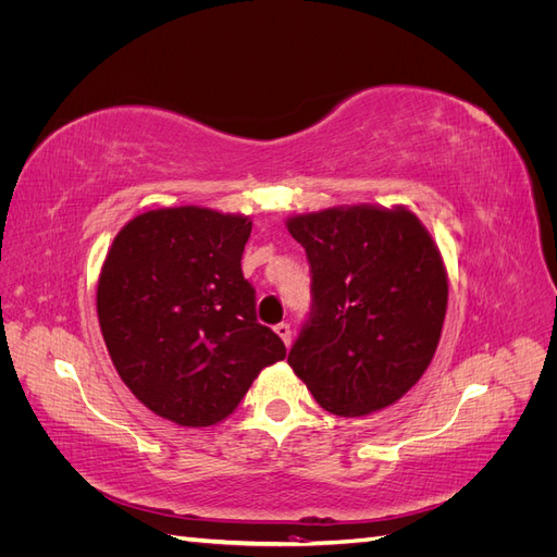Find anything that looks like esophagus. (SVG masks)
Listing matches in <instances>:
<instances>
[{"label":"esophagus","mask_w":557,"mask_h":557,"mask_svg":"<svg viewBox=\"0 0 557 557\" xmlns=\"http://www.w3.org/2000/svg\"><path fill=\"white\" fill-rule=\"evenodd\" d=\"M274 330H276V334L281 336V339H283V344H285V346H290V339H293V330H290V325H288V323H278Z\"/></svg>","instance_id":"34e87169"}]
</instances>
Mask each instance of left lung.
I'll list each match as a JSON object with an SVG mask.
<instances>
[{
	"label": "left lung",
	"mask_w": 557,
	"mask_h": 557,
	"mask_svg": "<svg viewBox=\"0 0 557 557\" xmlns=\"http://www.w3.org/2000/svg\"><path fill=\"white\" fill-rule=\"evenodd\" d=\"M307 250L311 311L288 364L336 416L397 401L428 369L448 305L440 250L407 209H327L288 221Z\"/></svg>",
	"instance_id": "1"
}]
</instances>
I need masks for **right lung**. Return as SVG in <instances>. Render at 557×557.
<instances>
[{
	"mask_svg": "<svg viewBox=\"0 0 557 557\" xmlns=\"http://www.w3.org/2000/svg\"><path fill=\"white\" fill-rule=\"evenodd\" d=\"M248 237L244 215L158 209L117 232L104 260L97 315L113 367L172 423H221L262 369L285 358L242 272Z\"/></svg>",
	"mask_w": 557,
	"mask_h": 557,
	"instance_id": "right-lung-1",
	"label": "right lung"
}]
</instances>
